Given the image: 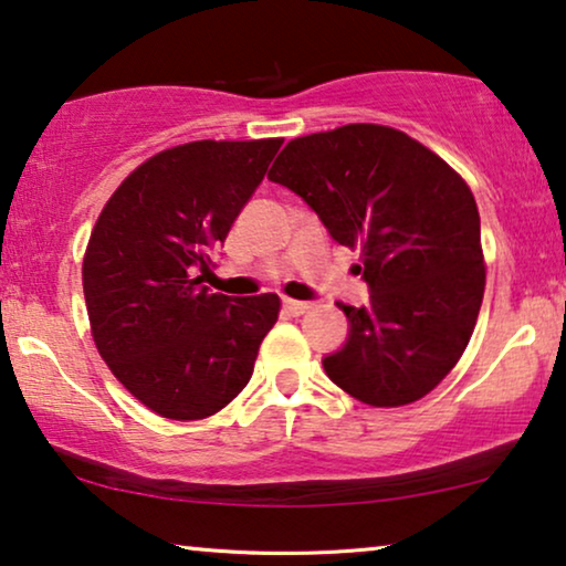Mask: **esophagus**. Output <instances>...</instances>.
<instances>
[{"mask_svg": "<svg viewBox=\"0 0 566 566\" xmlns=\"http://www.w3.org/2000/svg\"><path fill=\"white\" fill-rule=\"evenodd\" d=\"M283 308L289 312L291 316H301L306 314L308 308H312V304L308 301H296V298H283Z\"/></svg>", "mask_w": 566, "mask_h": 566, "instance_id": "34e87169", "label": "esophagus"}]
</instances>
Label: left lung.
Here are the masks:
<instances>
[{"label": "left lung", "mask_w": 566, "mask_h": 566, "mask_svg": "<svg viewBox=\"0 0 566 566\" xmlns=\"http://www.w3.org/2000/svg\"><path fill=\"white\" fill-rule=\"evenodd\" d=\"M268 180L296 192L337 244L360 247L366 306H339L345 345L327 376L370 407L430 394L467 350L484 296L482 227L469 185L401 130L353 123L301 136Z\"/></svg>", "instance_id": "8db88e82"}]
</instances>
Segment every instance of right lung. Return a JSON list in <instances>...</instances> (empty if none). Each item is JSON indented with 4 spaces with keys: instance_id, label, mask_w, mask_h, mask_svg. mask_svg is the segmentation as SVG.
Instances as JSON below:
<instances>
[{
    "instance_id": "right-lung-1",
    "label": "right lung",
    "mask_w": 566,
    "mask_h": 566,
    "mask_svg": "<svg viewBox=\"0 0 566 566\" xmlns=\"http://www.w3.org/2000/svg\"><path fill=\"white\" fill-rule=\"evenodd\" d=\"M283 138L192 142L144 161L107 200L82 265L92 337L113 376L167 420H203L250 384L275 293L203 285Z\"/></svg>"
}]
</instances>
